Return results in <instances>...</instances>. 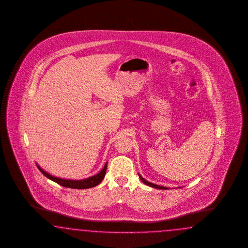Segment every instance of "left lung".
Segmentation results:
<instances>
[{
	"mask_svg": "<svg viewBox=\"0 0 248 248\" xmlns=\"http://www.w3.org/2000/svg\"><path fill=\"white\" fill-rule=\"evenodd\" d=\"M139 177H140V179L141 181L143 182V184H145V185H147V186H149L151 187L154 188H157V189H163V190H165V189H168L167 187H164V186H157V185H155V184H152L150 182H148V181L144 180L143 177L139 174Z\"/></svg>",
	"mask_w": 248,
	"mask_h": 248,
	"instance_id": "obj_1",
	"label": "left lung"
}]
</instances>
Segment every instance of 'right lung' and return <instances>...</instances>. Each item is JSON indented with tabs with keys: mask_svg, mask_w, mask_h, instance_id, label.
<instances>
[{
	"mask_svg": "<svg viewBox=\"0 0 248 248\" xmlns=\"http://www.w3.org/2000/svg\"><path fill=\"white\" fill-rule=\"evenodd\" d=\"M37 167L39 168V170L42 172V173L45 175L47 178L57 183L58 185H60L62 186L74 188V189H87V188L96 186L105 178L106 169H107V163L105 164V167L103 168V170L100 173L92 176V177H89L87 179H83V180H65V179H62V178H57V177H54L53 175L45 172L39 165H37Z\"/></svg>",
	"mask_w": 248,
	"mask_h": 248,
	"instance_id": "obj_1",
	"label": "right lung"
}]
</instances>
